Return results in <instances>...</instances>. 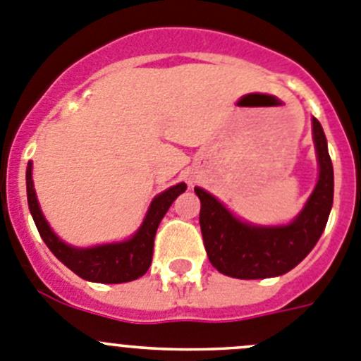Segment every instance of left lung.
Masks as SVG:
<instances>
[{
    "label": "left lung",
    "instance_id": "left-lung-1",
    "mask_svg": "<svg viewBox=\"0 0 361 361\" xmlns=\"http://www.w3.org/2000/svg\"><path fill=\"white\" fill-rule=\"evenodd\" d=\"M313 140L319 157V181L292 224L281 228L249 226L235 219L203 188L194 192L201 201L200 224L208 260L221 274L260 279L292 271L321 238L333 204V164L324 131L313 117Z\"/></svg>",
    "mask_w": 361,
    "mask_h": 361
}]
</instances>
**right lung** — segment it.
I'll use <instances>...</instances> for the list:
<instances>
[{"mask_svg":"<svg viewBox=\"0 0 361 361\" xmlns=\"http://www.w3.org/2000/svg\"><path fill=\"white\" fill-rule=\"evenodd\" d=\"M185 188H187V185L178 183L154 197L142 226L130 240L121 242V244L97 245V247L90 249H76L59 240V237L48 226V222H46L39 208V203H37L35 190H33L32 164H28V169H26L28 207L42 240L46 242L49 251L74 274L96 283H126L146 274L151 260H153L154 235H157L158 224L167 214L173 201L180 196L181 192H185Z\"/></svg>","mask_w":361,"mask_h":361,"instance_id":"add662e5","label":"right lung"}]
</instances>
